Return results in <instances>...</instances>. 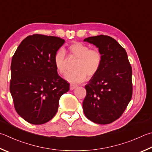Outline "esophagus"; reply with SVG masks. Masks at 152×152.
<instances>
[{"instance_id":"esophagus-1","label":"esophagus","mask_w":152,"mask_h":152,"mask_svg":"<svg viewBox=\"0 0 152 152\" xmlns=\"http://www.w3.org/2000/svg\"><path fill=\"white\" fill-rule=\"evenodd\" d=\"M76 86H74V85H70V89L71 90H74L75 89V88H76Z\"/></svg>"}]
</instances>
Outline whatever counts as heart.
Segmentation results:
<instances>
[{
	"instance_id": "1",
	"label": "heart",
	"mask_w": 152,
	"mask_h": 152,
	"mask_svg": "<svg viewBox=\"0 0 152 152\" xmlns=\"http://www.w3.org/2000/svg\"><path fill=\"white\" fill-rule=\"evenodd\" d=\"M67 51L70 56L77 58L74 66L75 70L71 72L66 76V80L72 84L83 82L94 77L102 63V54L97 48H90L89 46L80 42L70 43L67 46ZM57 72L60 75L67 73V59L65 52L58 50L55 53L53 58Z\"/></svg>"
}]
</instances>
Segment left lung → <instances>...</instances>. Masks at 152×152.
Wrapping results in <instances>:
<instances>
[{
  "label": "left lung",
  "mask_w": 152,
  "mask_h": 152,
  "mask_svg": "<svg viewBox=\"0 0 152 152\" xmlns=\"http://www.w3.org/2000/svg\"><path fill=\"white\" fill-rule=\"evenodd\" d=\"M84 41L98 48L103 57L98 72L85 86L84 113L93 122L110 124L122 115L132 99V66L126 50L109 36L91 37Z\"/></svg>",
  "instance_id": "8db88e82"
}]
</instances>
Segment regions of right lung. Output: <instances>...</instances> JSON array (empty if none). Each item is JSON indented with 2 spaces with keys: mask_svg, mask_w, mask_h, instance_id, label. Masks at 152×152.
Returning a JSON list of instances; mask_svg holds the SVG:
<instances>
[{
  "mask_svg": "<svg viewBox=\"0 0 152 152\" xmlns=\"http://www.w3.org/2000/svg\"><path fill=\"white\" fill-rule=\"evenodd\" d=\"M64 42L59 37L30 35L12 56L10 92L16 112L28 123L40 125L50 120L58 109L60 98L70 90L53 61Z\"/></svg>",
  "mask_w": 152,
  "mask_h": 152,
  "instance_id": "right-lung-1",
  "label": "right lung"
}]
</instances>
